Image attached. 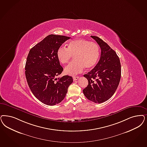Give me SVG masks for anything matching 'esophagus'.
I'll return each mask as SVG.
<instances>
[{
	"instance_id": "34e87169",
	"label": "esophagus",
	"mask_w": 147,
	"mask_h": 147,
	"mask_svg": "<svg viewBox=\"0 0 147 147\" xmlns=\"http://www.w3.org/2000/svg\"><path fill=\"white\" fill-rule=\"evenodd\" d=\"M79 78V76H73V79L74 81H75V80H77Z\"/></svg>"
}]
</instances>
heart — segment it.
Returning a JSON list of instances; mask_svg holds the SVG:
<instances>
[{
  "instance_id": "b5f03b06",
  "label": "heart",
  "mask_w": 147,
  "mask_h": 147,
  "mask_svg": "<svg viewBox=\"0 0 147 147\" xmlns=\"http://www.w3.org/2000/svg\"><path fill=\"white\" fill-rule=\"evenodd\" d=\"M56 54L62 64L68 62L74 56L75 60L66 66L64 71L66 74L74 76L82 72L85 67L91 69L96 65L100 56V49L96 43L79 38L70 41L68 48L59 47Z\"/></svg>"
}]
</instances>
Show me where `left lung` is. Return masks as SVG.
I'll use <instances>...</instances> for the list:
<instances>
[{
	"label": "left lung",
	"mask_w": 147,
	"mask_h": 147,
	"mask_svg": "<svg viewBox=\"0 0 147 147\" xmlns=\"http://www.w3.org/2000/svg\"><path fill=\"white\" fill-rule=\"evenodd\" d=\"M91 37L100 47L101 55L94 68L84 75L88 85L83 93L88 100L101 103L109 100L116 91L121 80V66L115 51L99 37Z\"/></svg>",
	"instance_id": "obj_1"
}]
</instances>
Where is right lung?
<instances>
[{"label": "right lung", "instance_id": "1", "mask_svg": "<svg viewBox=\"0 0 147 147\" xmlns=\"http://www.w3.org/2000/svg\"><path fill=\"white\" fill-rule=\"evenodd\" d=\"M71 37L49 35L31 49L26 59V76L29 87L37 99L53 106L62 101L73 82V78H56L63 70L57 57L59 47Z\"/></svg>", "mask_w": 147, "mask_h": 147}]
</instances>
